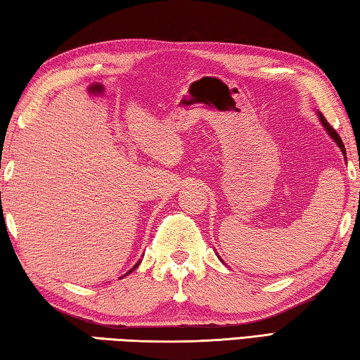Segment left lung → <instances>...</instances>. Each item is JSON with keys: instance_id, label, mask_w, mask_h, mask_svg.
I'll return each instance as SVG.
<instances>
[{"instance_id": "left-lung-1", "label": "left lung", "mask_w": 360, "mask_h": 360, "mask_svg": "<svg viewBox=\"0 0 360 360\" xmlns=\"http://www.w3.org/2000/svg\"><path fill=\"white\" fill-rule=\"evenodd\" d=\"M317 116H319V120H320V122H321V126L325 127V131L328 132V136L336 142V146L340 147V150L342 152V155H345V160H346V148H345V143H342V141H341V137L338 136V132L335 131V129L331 127V126L328 124V122H326V120L323 117V115H321V112L317 111Z\"/></svg>"}]
</instances>
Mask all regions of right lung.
<instances>
[{
    "label": "right lung",
    "instance_id": "add662e5",
    "mask_svg": "<svg viewBox=\"0 0 360 360\" xmlns=\"http://www.w3.org/2000/svg\"><path fill=\"white\" fill-rule=\"evenodd\" d=\"M139 264H141V260H139V262H137V264H136V265H134V266H132V268H131V270H129V271H127V273H126V275H122V276H121V278H124V276H127V275H129V273H132V271H134V270H136V268H137V266H139Z\"/></svg>",
    "mask_w": 360,
    "mask_h": 360
}]
</instances>
